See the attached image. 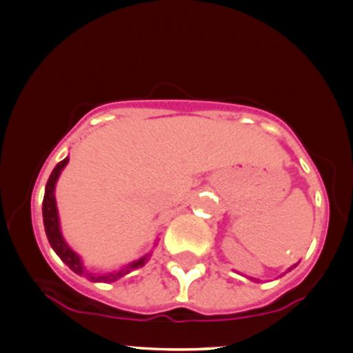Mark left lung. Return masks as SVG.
<instances>
[{
  "instance_id": "left-lung-1",
  "label": "left lung",
  "mask_w": 353,
  "mask_h": 353,
  "mask_svg": "<svg viewBox=\"0 0 353 353\" xmlns=\"http://www.w3.org/2000/svg\"><path fill=\"white\" fill-rule=\"evenodd\" d=\"M297 264H299V262H297ZM297 264H294L292 267H290V269H289V270H292V269H294V267H297Z\"/></svg>"
}]
</instances>
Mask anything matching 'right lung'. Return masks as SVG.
I'll return each instance as SVG.
<instances>
[{
  "label": "right lung",
  "mask_w": 353,
  "mask_h": 353,
  "mask_svg": "<svg viewBox=\"0 0 353 353\" xmlns=\"http://www.w3.org/2000/svg\"><path fill=\"white\" fill-rule=\"evenodd\" d=\"M68 161H70V157H66V159L61 161V163H58V165L52 169L50 179H48V182H46V189H44L43 222H44V230H46L48 241H50L52 250L58 254V257L61 259V261H63L64 264L70 267V269L74 274L81 275V277H86L88 281H91V282H114V281H117V279L124 277L125 274L131 272V270H136V269H139V267H143L145 264V261H148L149 255H144V257L137 259V261L131 262V264L124 265L123 269H119L117 272L96 275V274H91L89 270H86V267H84L79 255L76 254L74 250H72L71 247L66 244L63 234H61L58 208H56L54 188H56V182H58L59 174L64 169V165L68 164Z\"/></svg>",
  "instance_id": "right-lung-1"
}]
</instances>
